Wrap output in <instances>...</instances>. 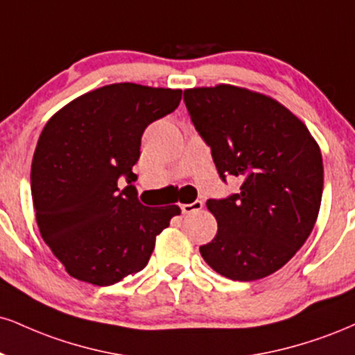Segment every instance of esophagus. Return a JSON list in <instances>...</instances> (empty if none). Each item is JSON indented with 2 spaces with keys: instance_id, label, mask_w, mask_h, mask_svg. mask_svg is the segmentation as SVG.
Instances as JSON below:
<instances>
[{
  "instance_id": "1",
  "label": "esophagus",
  "mask_w": 355,
  "mask_h": 355,
  "mask_svg": "<svg viewBox=\"0 0 355 355\" xmlns=\"http://www.w3.org/2000/svg\"><path fill=\"white\" fill-rule=\"evenodd\" d=\"M203 208V202L202 200H196L193 203H183L182 205V211L183 213H195L198 210H202Z\"/></svg>"
}]
</instances>
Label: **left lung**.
I'll return each mask as SVG.
<instances>
[{
  "label": "left lung",
  "mask_w": 355,
  "mask_h": 355,
  "mask_svg": "<svg viewBox=\"0 0 355 355\" xmlns=\"http://www.w3.org/2000/svg\"><path fill=\"white\" fill-rule=\"evenodd\" d=\"M183 101L221 180H241L238 193L207 202L218 233L200 253L228 279L272 275L304 245L318 220L319 145L296 115L263 94L220 84L187 89Z\"/></svg>",
  "instance_id": "1"
}]
</instances>
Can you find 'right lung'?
I'll use <instances>...</instances> for the list:
<instances>
[{
    "mask_svg": "<svg viewBox=\"0 0 355 355\" xmlns=\"http://www.w3.org/2000/svg\"><path fill=\"white\" fill-rule=\"evenodd\" d=\"M180 89L121 83L84 94L41 132L31 191L42 240L72 277L110 286L147 266L177 205L145 207L127 193L144 130L172 114ZM130 183L122 192L116 183Z\"/></svg>",
    "mask_w": 355,
    "mask_h": 355,
    "instance_id": "obj_1",
    "label": "right lung"
}]
</instances>
